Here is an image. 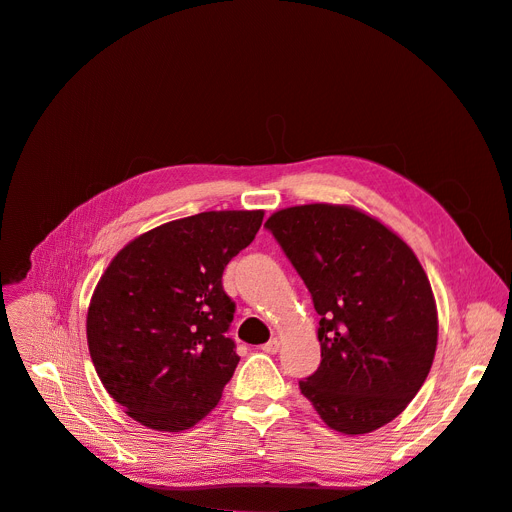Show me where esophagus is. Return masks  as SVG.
<instances>
[{
    "label": "esophagus",
    "mask_w": 512,
    "mask_h": 512,
    "mask_svg": "<svg viewBox=\"0 0 512 512\" xmlns=\"http://www.w3.org/2000/svg\"><path fill=\"white\" fill-rule=\"evenodd\" d=\"M261 351H263V353H270V355H276V353L280 351V340H278V338H272L270 342H265V344L261 346Z\"/></svg>",
    "instance_id": "34e87169"
}]
</instances>
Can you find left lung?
I'll use <instances>...</instances> for the list:
<instances>
[{
  "label": "left lung",
  "instance_id": "8db88e82",
  "mask_svg": "<svg viewBox=\"0 0 512 512\" xmlns=\"http://www.w3.org/2000/svg\"><path fill=\"white\" fill-rule=\"evenodd\" d=\"M311 292L321 363L301 394L334 432L369 434L407 409L432 369L438 309L413 249L373 215L332 203L265 222Z\"/></svg>",
  "mask_w": 512,
  "mask_h": 512
}]
</instances>
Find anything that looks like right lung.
Masks as SVG:
<instances>
[{
	"label": "right lung",
	"mask_w": 512,
	"mask_h": 512,
	"mask_svg": "<svg viewBox=\"0 0 512 512\" xmlns=\"http://www.w3.org/2000/svg\"><path fill=\"white\" fill-rule=\"evenodd\" d=\"M261 222V209L203 211L137 236L107 265L87 342L103 388L134 421L184 432L220 402L240 361L222 274Z\"/></svg>",
	"instance_id": "obj_1"
}]
</instances>
